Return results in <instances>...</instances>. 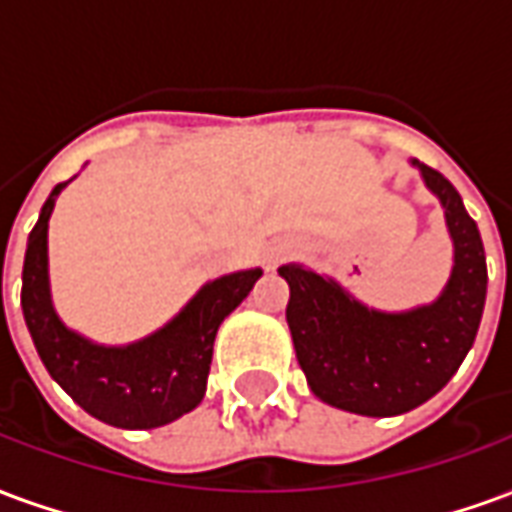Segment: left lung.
Masks as SVG:
<instances>
[{
  "label": "left lung",
  "instance_id": "8db88e82",
  "mask_svg": "<svg viewBox=\"0 0 512 512\" xmlns=\"http://www.w3.org/2000/svg\"><path fill=\"white\" fill-rule=\"evenodd\" d=\"M444 205L455 244L447 288L430 307L389 315L362 307L332 279L279 266L290 288L288 326L307 384L323 403L365 417H395L447 386L469 354L485 307L483 238L461 194L433 167L414 161Z\"/></svg>",
  "mask_w": 512,
  "mask_h": 512
}]
</instances>
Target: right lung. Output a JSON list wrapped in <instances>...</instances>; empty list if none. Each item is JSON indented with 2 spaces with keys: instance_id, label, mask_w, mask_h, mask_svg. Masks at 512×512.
I'll return each instance as SVG.
<instances>
[{
  "instance_id": "1",
  "label": "right lung",
  "mask_w": 512,
  "mask_h": 512,
  "mask_svg": "<svg viewBox=\"0 0 512 512\" xmlns=\"http://www.w3.org/2000/svg\"><path fill=\"white\" fill-rule=\"evenodd\" d=\"M57 183L32 227L21 274V310L49 376L106 425L128 430L158 428L200 406L211 370L219 323L249 296L260 268L213 279L161 332L126 348L93 345L68 332L49 299L46 230ZM2 288V285H0Z\"/></svg>"
}]
</instances>
